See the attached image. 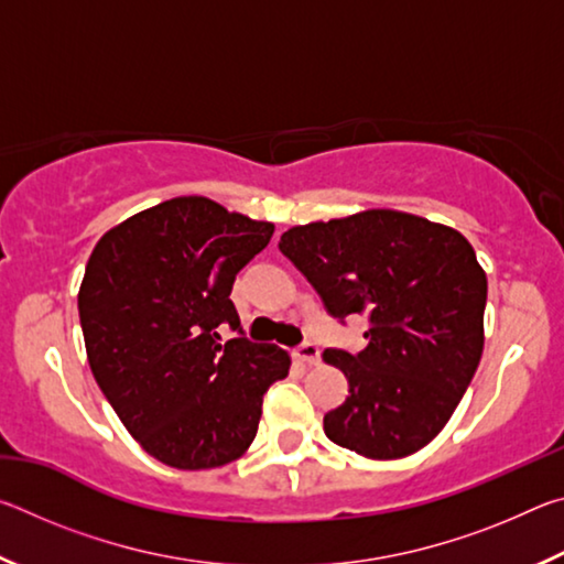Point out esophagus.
<instances>
[{"instance_id":"esophagus-1","label":"esophagus","mask_w":564,"mask_h":564,"mask_svg":"<svg viewBox=\"0 0 564 564\" xmlns=\"http://www.w3.org/2000/svg\"><path fill=\"white\" fill-rule=\"evenodd\" d=\"M295 358L303 360V362H308V366H318L321 350H318L316 343H303V346L295 350Z\"/></svg>"}]
</instances>
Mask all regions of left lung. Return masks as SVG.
Returning <instances> with one entry per match:
<instances>
[{
	"label": "left lung",
	"instance_id": "obj_1",
	"mask_svg": "<svg viewBox=\"0 0 564 564\" xmlns=\"http://www.w3.org/2000/svg\"><path fill=\"white\" fill-rule=\"evenodd\" d=\"M279 248L330 316L370 321L356 356L323 352L348 378L346 403L323 431L370 460L417 453L451 420L482 356L488 275L473 246L423 216L368 208L293 226Z\"/></svg>",
	"mask_w": 564,
	"mask_h": 564
}]
</instances>
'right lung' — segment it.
Instances as JSON below:
<instances>
[{
  "instance_id": "right-lung-1",
  "label": "right lung",
  "mask_w": 564,
  "mask_h": 564,
  "mask_svg": "<svg viewBox=\"0 0 564 564\" xmlns=\"http://www.w3.org/2000/svg\"><path fill=\"white\" fill-rule=\"evenodd\" d=\"M273 224L178 196L109 228L89 256L79 321L89 368L123 427L159 463L208 470L241 457L263 393L289 376L271 343L216 328L241 321L236 273L269 246Z\"/></svg>"
}]
</instances>
